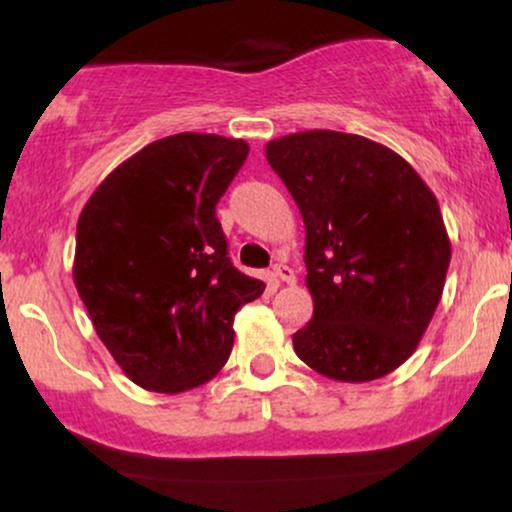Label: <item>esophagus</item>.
Wrapping results in <instances>:
<instances>
[{"label":"esophagus","instance_id":"esophagus-1","mask_svg":"<svg viewBox=\"0 0 512 512\" xmlns=\"http://www.w3.org/2000/svg\"><path fill=\"white\" fill-rule=\"evenodd\" d=\"M274 276L279 281H284V284H296V274H293V269L286 267V264H276Z\"/></svg>","mask_w":512,"mask_h":512}]
</instances>
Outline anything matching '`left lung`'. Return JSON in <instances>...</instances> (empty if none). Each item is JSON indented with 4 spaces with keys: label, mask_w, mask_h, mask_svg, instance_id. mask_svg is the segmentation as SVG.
<instances>
[{
    "label": "left lung",
    "mask_w": 512,
    "mask_h": 512,
    "mask_svg": "<svg viewBox=\"0 0 512 512\" xmlns=\"http://www.w3.org/2000/svg\"><path fill=\"white\" fill-rule=\"evenodd\" d=\"M264 151L305 223L313 320L293 349L339 383L383 378L414 354L443 296L452 248L436 195L358 134L310 129Z\"/></svg>",
    "instance_id": "obj_1"
}]
</instances>
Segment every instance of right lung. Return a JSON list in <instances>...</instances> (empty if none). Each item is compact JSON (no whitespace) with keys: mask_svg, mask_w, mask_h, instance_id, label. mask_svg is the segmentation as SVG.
Segmentation results:
<instances>
[{"mask_svg":"<svg viewBox=\"0 0 512 512\" xmlns=\"http://www.w3.org/2000/svg\"><path fill=\"white\" fill-rule=\"evenodd\" d=\"M243 139L180 132L144 146L96 187L76 223L74 284L134 385L192 390L226 366L233 317L262 296L228 260L216 202L248 158Z\"/></svg>","mask_w":512,"mask_h":512,"instance_id":"right-lung-1","label":"right lung"}]
</instances>
